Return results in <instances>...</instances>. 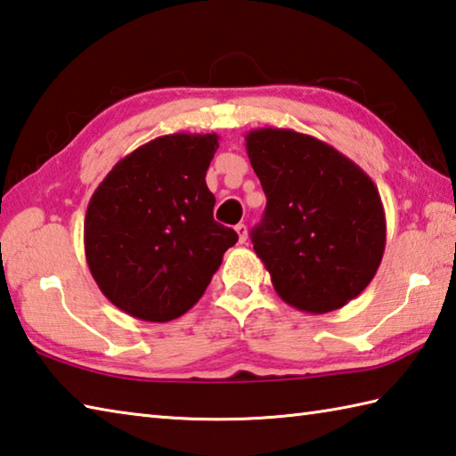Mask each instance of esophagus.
Returning <instances> with one entry per match:
<instances>
[{
    "label": "esophagus",
    "mask_w": 456,
    "mask_h": 456,
    "mask_svg": "<svg viewBox=\"0 0 456 456\" xmlns=\"http://www.w3.org/2000/svg\"><path fill=\"white\" fill-rule=\"evenodd\" d=\"M235 231H237V235H239V243H245V240H247V227L243 225V223H239V225L235 227Z\"/></svg>",
    "instance_id": "34e87169"
}]
</instances>
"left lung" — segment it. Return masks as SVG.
<instances>
[{"instance_id":"1","label":"left lung","mask_w":456,"mask_h":456,"mask_svg":"<svg viewBox=\"0 0 456 456\" xmlns=\"http://www.w3.org/2000/svg\"><path fill=\"white\" fill-rule=\"evenodd\" d=\"M247 154L266 195L251 231L276 294L312 314L342 308L378 273L386 213L371 177L326 142L289 128H256Z\"/></svg>"}]
</instances>
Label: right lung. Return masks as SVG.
Instances as JSON below:
<instances>
[{
  "label": "right lung",
  "instance_id": "right-lung-1",
  "mask_svg": "<svg viewBox=\"0 0 456 456\" xmlns=\"http://www.w3.org/2000/svg\"><path fill=\"white\" fill-rule=\"evenodd\" d=\"M217 134H167L122 158L88 201L85 255L98 289L116 308L169 322L198 302L233 229L213 219L205 174Z\"/></svg>",
  "mask_w": 456,
  "mask_h": 456
}]
</instances>
